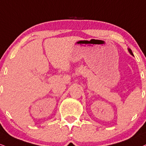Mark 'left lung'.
<instances>
[{"instance_id":"left-lung-1","label":"left lung","mask_w":146,"mask_h":146,"mask_svg":"<svg viewBox=\"0 0 146 146\" xmlns=\"http://www.w3.org/2000/svg\"><path fill=\"white\" fill-rule=\"evenodd\" d=\"M129 52H130V53H131V55H133V54L132 51H131V49H129Z\"/></svg>"}]
</instances>
